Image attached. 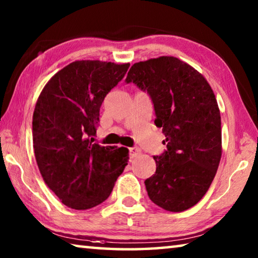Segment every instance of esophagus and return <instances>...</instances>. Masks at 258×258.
I'll list each match as a JSON object with an SVG mask.
<instances>
[{
	"instance_id": "34e87169",
	"label": "esophagus",
	"mask_w": 258,
	"mask_h": 258,
	"mask_svg": "<svg viewBox=\"0 0 258 258\" xmlns=\"http://www.w3.org/2000/svg\"><path fill=\"white\" fill-rule=\"evenodd\" d=\"M130 154H131V157H133L134 156H137V155H139V154H141V150L139 149V148H137V147H134V148H130Z\"/></svg>"
}]
</instances>
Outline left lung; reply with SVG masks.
I'll list each match as a JSON object with an SVG mask.
<instances>
[{"label":"left lung","mask_w":258,"mask_h":258,"mask_svg":"<svg viewBox=\"0 0 258 258\" xmlns=\"http://www.w3.org/2000/svg\"><path fill=\"white\" fill-rule=\"evenodd\" d=\"M125 82L149 94L155 124L167 143L163 154L154 156L156 173L145 181L148 196L165 211H186L206 194L221 160L215 94L202 74L174 56L134 63Z\"/></svg>","instance_id":"left-lung-1"}]
</instances>
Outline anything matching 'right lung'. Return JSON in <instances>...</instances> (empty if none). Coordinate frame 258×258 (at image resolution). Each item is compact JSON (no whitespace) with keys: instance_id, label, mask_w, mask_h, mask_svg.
Segmentation results:
<instances>
[{"instance_id":"right-lung-1","label":"right lung","mask_w":258,"mask_h":258,"mask_svg":"<svg viewBox=\"0 0 258 258\" xmlns=\"http://www.w3.org/2000/svg\"><path fill=\"white\" fill-rule=\"evenodd\" d=\"M130 63L74 61L42 90L33 115V145L38 169L61 203L90 209L110 196L128 161L124 147L93 143L100 107L123 80Z\"/></svg>"}]
</instances>
